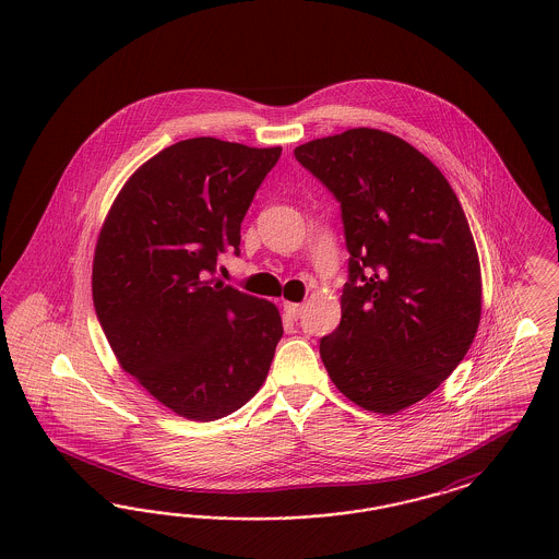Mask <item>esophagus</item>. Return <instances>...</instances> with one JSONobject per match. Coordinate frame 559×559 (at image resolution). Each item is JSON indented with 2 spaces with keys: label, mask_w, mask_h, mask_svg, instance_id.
<instances>
[{
  "label": "esophagus",
  "mask_w": 559,
  "mask_h": 559,
  "mask_svg": "<svg viewBox=\"0 0 559 559\" xmlns=\"http://www.w3.org/2000/svg\"><path fill=\"white\" fill-rule=\"evenodd\" d=\"M301 310L304 306L301 304H292V301H285V314L292 320H297L301 317Z\"/></svg>",
  "instance_id": "esophagus-1"
}]
</instances>
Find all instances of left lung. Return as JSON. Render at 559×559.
<instances>
[{"label":"left lung","instance_id":"left-lung-1","mask_svg":"<svg viewBox=\"0 0 559 559\" xmlns=\"http://www.w3.org/2000/svg\"><path fill=\"white\" fill-rule=\"evenodd\" d=\"M342 203L349 281L342 322L320 340L335 388L379 415L429 396L472 346L481 272L467 217L442 171L372 128L295 148Z\"/></svg>","mask_w":559,"mask_h":559}]
</instances>
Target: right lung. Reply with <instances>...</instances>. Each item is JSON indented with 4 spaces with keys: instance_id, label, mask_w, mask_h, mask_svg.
<instances>
[{
    "instance_id": "add662e5",
    "label": "right lung",
    "mask_w": 559,
    "mask_h": 559,
    "mask_svg": "<svg viewBox=\"0 0 559 559\" xmlns=\"http://www.w3.org/2000/svg\"><path fill=\"white\" fill-rule=\"evenodd\" d=\"M281 146L188 138L142 163L94 249L92 295L119 367L190 421L222 419L266 381L283 320L267 301L213 283L239 253L240 222Z\"/></svg>"
}]
</instances>
